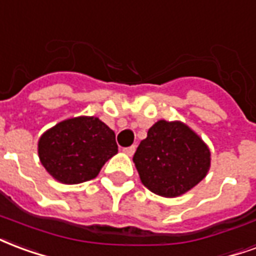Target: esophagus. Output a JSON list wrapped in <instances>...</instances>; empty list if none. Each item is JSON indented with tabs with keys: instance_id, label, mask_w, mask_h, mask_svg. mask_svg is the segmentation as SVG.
I'll return each instance as SVG.
<instances>
[{
	"instance_id": "34e87169",
	"label": "esophagus",
	"mask_w": 256,
	"mask_h": 256,
	"mask_svg": "<svg viewBox=\"0 0 256 256\" xmlns=\"http://www.w3.org/2000/svg\"><path fill=\"white\" fill-rule=\"evenodd\" d=\"M123 152L126 153V154H128V156H133L134 152H136V145H132V146L124 148V149H123Z\"/></svg>"
}]
</instances>
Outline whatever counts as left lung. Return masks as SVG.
I'll return each instance as SVG.
<instances>
[{"label":"left lung","mask_w":256,"mask_h":256,"mask_svg":"<svg viewBox=\"0 0 256 256\" xmlns=\"http://www.w3.org/2000/svg\"><path fill=\"white\" fill-rule=\"evenodd\" d=\"M144 186L162 196H178L196 186L210 166V150L190 128L158 120L134 153Z\"/></svg>","instance_id":"1"}]
</instances>
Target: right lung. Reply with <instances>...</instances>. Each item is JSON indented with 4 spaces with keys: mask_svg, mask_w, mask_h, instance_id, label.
<instances>
[{
    "mask_svg": "<svg viewBox=\"0 0 256 256\" xmlns=\"http://www.w3.org/2000/svg\"><path fill=\"white\" fill-rule=\"evenodd\" d=\"M38 152L46 171L56 180L76 184L98 176L102 166L118 153L112 130L94 116L66 119L47 130Z\"/></svg>",
    "mask_w": 256,
    "mask_h": 256,
    "instance_id": "obj_1",
    "label": "right lung"
}]
</instances>
